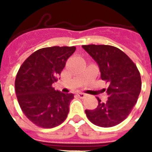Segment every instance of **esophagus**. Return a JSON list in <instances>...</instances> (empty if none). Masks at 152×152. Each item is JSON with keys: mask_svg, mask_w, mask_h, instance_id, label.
Wrapping results in <instances>:
<instances>
[{"mask_svg": "<svg viewBox=\"0 0 152 152\" xmlns=\"http://www.w3.org/2000/svg\"><path fill=\"white\" fill-rule=\"evenodd\" d=\"M77 95H78L79 97L80 98V99H83V98L86 97V94L85 93H83V92H78L77 93Z\"/></svg>", "mask_w": 152, "mask_h": 152, "instance_id": "obj_1", "label": "esophagus"}]
</instances>
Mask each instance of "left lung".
<instances>
[{
	"label": "left lung",
	"instance_id": "obj_1",
	"mask_svg": "<svg viewBox=\"0 0 152 152\" xmlns=\"http://www.w3.org/2000/svg\"><path fill=\"white\" fill-rule=\"evenodd\" d=\"M99 67L101 78L109 83L105 89L108 99L95 110H86L91 122L100 127L120 124L131 113L141 90V78L137 65L125 53L108 45L82 46Z\"/></svg>",
	"mask_w": 152,
	"mask_h": 152
}]
</instances>
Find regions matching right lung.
<instances>
[{"instance_id":"obj_1","label":"right lung","mask_w":152,"mask_h":152,"mask_svg":"<svg viewBox=\"0 0 152 152\" xmlns=\"http://www.w3.org/2000/svg\"><path fill=\"white\" fill-rule=\"evenodd\" d=\"M75 50V46L40 49L20 66L15 81L16 97L25 116L37 126L50 129L66 119L74 95L56 91L52 84Z\"/></svg>"}]
</instances>
